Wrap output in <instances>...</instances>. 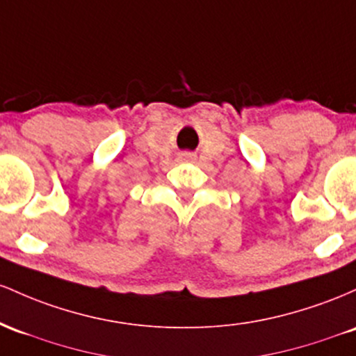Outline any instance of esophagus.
Returning a JSON list of instances; mask_svg holds the SVG:
<instances>
[{
  "label": "esophagus",
  "mask_w": 356,
  "mask_h": 356,
  "mask_svg": "<svg viewBox=\"0 0 356 356\" xmlns=\"http://www.w3.org/2000/svg\"><path fill=\"white\" fill-rule=\"evenodd\" d=\"M183 158H185V159H190V158H191V154H183Z\"/></svg>",
  "instance_id": "1"
}]
</instances>
